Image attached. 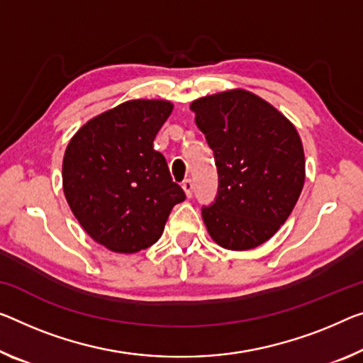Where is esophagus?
Here are the masks:
<instances>
[{"mask_svg": "<svg viewBox=\"0 0 363 363\" xmlns=\"http://www.w3.org/2000/svg\"><path fill=\"white\" fill-rule=\"evenodd\" d=\"M182 186H183V191H185L186 196L191 198L193 196V189H194L193 182L191 180H185V182L182 183Z\"/></svg>", "mask_w": 363, "mask_h": 363, "instance_id": "esophagus-1", "label": "esophagus"}]
</instances>
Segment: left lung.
I'll list each match as a JSON object with an SVG mask.
<instances>
[{
  "instance_id": "obj_1",
  "label": "left lung",
  "mask_w": 363,
  "mask_h": 363,
  "mask_svg": "<svg viewBox=\"0 0 363 363\" xmlns=\"http://www.w3.org/2000/svg\"><path fill=\"white\" fill-rule=\"evenodd\" d=\"M219 174L203 220L222 248L263 245L297 204L305 182L303 146L295 126L255 94L233 89L191 104Z\"/></svg>"
}]
</instances>
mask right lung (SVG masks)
<instances>
[{
  "mask_svg": "<svg viewBox=\"0 0 363 363\" xmlns=\"http://www.w3.org/2000/svg\"><path fill=\"white\" fill-rule=\"evenodd\" d=\"M172 110L169 100H128L89 120L66 147V201L82 228L111 252L149 248L185 199L154 149Z\"/></svg>",
  "mask_w": 363,
  "mask_h": 363,
  "instance_id": "obj_1",
  "label": "right lung"
}]
</instances>
